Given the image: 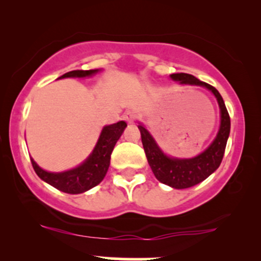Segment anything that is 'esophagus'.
Masks as SVG:
<instances>
[{"label": "esophagus", "instance_id": "1", "mask_svg": "<svg viewBox=\"0 0 261 261\" xmlns=\"http://www.w3.org/2000/svg\"><path fill=\"white\" fill-rule=\"evenodd\" d=\"M135 119H136V115H135V113L131 112V110H127V112L124 114V120L127 121L128 124H133Z\"/></svg>", "mask_w": 261, "mask_h": 261}]
</instances>
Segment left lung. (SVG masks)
<instances>
[{
    "label": "left lung",
    "instance_id": "8db88e82",
    "mask_svg": "<svg viewBox=\"0 0 261 261\" xmlns=\"http://www.w3.org/2000/svg\"><path fill=\"white\" fill-rule=\"evenodd\" d=\"M170 79L179 81L180 85L201 86L210 89L216 97L221 110V125L216 139L202 153L194 158H170L166 155L145 126L142 124L139 125L143 149L155 178L174 189H187L205 180L220 167L229 136L230 119L222 97L215 87L189 73H173Z\"/></svg>",
    "mask_w": 261,
    "mask_h": 261
}]
</instances>
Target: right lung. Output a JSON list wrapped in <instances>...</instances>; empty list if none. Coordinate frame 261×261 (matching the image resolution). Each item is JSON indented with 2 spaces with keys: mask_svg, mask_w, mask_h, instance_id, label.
Wrapping results in <instances>:
<instances>
[{
  "mask_svg": "<svg viewBox=\"0 0 261 261\" xmlns=\"http://www.w3.org/2000/svg\"><path fill=\"white\" fill-rule=\"evenodd\" d=\"M98 70H76L62 74L59 79H67V77H88L97 73ZM126 122L119 121L116 124L108 125L101 130V134L98 140L94 149L87 160L76 168L66 170L61 173H51L41 169L31 158L33 168L40 179L46 181L47 184L53 185L54 188L59 189L67 194H81L89 189L94 188L103 180L106 176L108 168L110 164V154H112L114 146L120 139L121 134L126 127Z\"/></svg>",
  "mask_w": 261,
  "mask_h": 261,
  "instance_id": "add662e5",
  "label": "right lung"
}]
</instances>
